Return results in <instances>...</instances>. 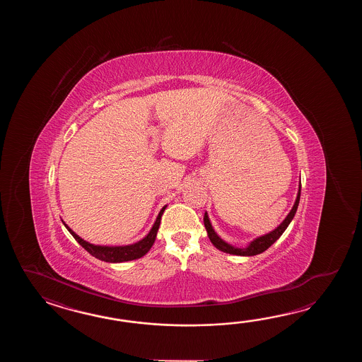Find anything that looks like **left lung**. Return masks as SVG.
<instances>
[{"label":"left lung","instance_id":"obj_1","mask_svg":"<svg viewBox=\"0 0 362 362\" xmlns=\"http://www.w3.org/2000/svg\"><path fill=\"white\" fill-rule=\"evenodd\" d=\"M300 192L301 182L299 184V192H298V195H296V200H295V203H293L290 214L286 216L285 220L279 223L274 230H272L270 233H268V234L262 235V237H257V238L254 239L248 246L242 247V248H240V247L231 246V245L226 243L225 240L220 238V237L217 235L215 229L212 228L211 221H209V217H208L207 212H206L203 221H204V226H206V230H207L208 238L212 242V245H214L216 248H218L220 251L226 252V254L238 255V256H255V255L262 254L265 250H268V248L284 234V231L287 229V226L293 221V216L296 214V209H298V206H299Z\"/></svg>","mask_w":362,"mask_h":362}]
</instances>
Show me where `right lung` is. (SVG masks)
<instances>
[{"label": "right lung", "instance_id": "add662e5", "mask_svg": "<svg viewBox=\"0 0 362 362\" xmlns=\"http://www.w3.org/2000/svg\"><path fill=\"white\" fill-rule=\"evenodd\" d=\"M165 208H167V206H164L160 209L151 230L148 231V234L145 238L141 239L133 245H127V246H98V245H93V243H89L84 239L80 238L75 231H72L67 223H63L67 228V230L72 234V237L80 243V246L84 247L85 250L94 257L106 262H131V260H136V259L142 257L144 255H146L150 251V248L154 245L158 229H159V225H160V218H162L163 212H164Z\"/></svg>", "mask_w": 362, "mask_h": 362}]
</instances>
